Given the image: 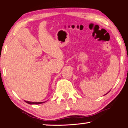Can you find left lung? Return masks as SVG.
Masks as SVG:
<instances>
[{
	"label": "left lung",
	"mask_w": 128,
	"mask_h": 128,
	"mask_svg": "<svg viewBox=\"0 0 128 128\" xmlns=\"http://www.w3.org/2000/svg\"><path fill=\"white\" fill-rule=\"evenodd\" d=\"M106 94H107V93H106ZM104 95H105V94H104Z\"/></svg>",
	"instance_id": "left-lung-1"
}]
</instances>
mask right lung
<instances>
[{
    "instance_id": "right-lung-1",
    "label": "right lung",
    "mask_w": 128,
    "mask_h": 128,
    "mask_svg": "<svg viewBox=\"0 0 128 128\" xmlns=\"http://www.w3.org/2000/svg\"><path fill=\"white\" fill-rule=\"evenodd\" d=\"M25 102L26 103H28L30 104H41V103H45V102H28V101H25Z\"/></svg>"
}]
</instances>
